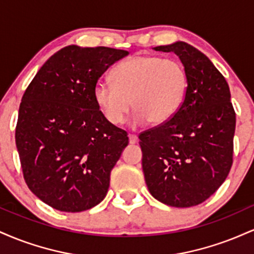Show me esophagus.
I'll return each instance as SVG.
<instances>
[{
    "label": "esophagus",
    "mask_w": 254,
    "mask_h": 254,
    "mask_svg": "<svg viewBox=\"0 0 254 254\" xmlns=\"http://www.w3.org/2000/svg\"><path fill=\"white\" fill-rule=\"evenodd\" d=\"M137 136L135 135V133H130L129 135V142H130V144H135L136 142H137Z\"/></svg>",
    "instance_id": "1"
}]
</instances>
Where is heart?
<instances>
[{
  "mask_svg": "<svg viewBox=\"0 0 254 254\" xmlns=\"http://www.w3.org/2000/svg\"><path fill=\"white\" fill-rule=\"evenodd\" d=\"M113 82L99 81L93 89L95 104L113 125L125 121L131 105L136 107L133 125L168 122L182 106L188 74L179 61L136 55L113 69Z\"/></svg>",
  "mask_w": 254,
  "mask_h": 254,
  "instance_id": "heart-1",
  "label": "heart"
}]
</instances>
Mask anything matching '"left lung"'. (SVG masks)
Returning <instances> with one entry per match:
<instances>
[{"label":"left lung","mask_w":254,"mask_h":254,"mask_svg":"<svg viewBox=\"0 0 254 254\" xmlns=\"http://www.w3.org/2000/svg\"><path fill=\"white\" fill-rule=\"evenodd\" d=\"M154 49L179 56L188 88L170 121L139 133L142 168L151 196L189 208L208 199L228 176L235 111L226 78L205 55L184 42Z\"/></svg>","instance_id":"1"}]
</instances>
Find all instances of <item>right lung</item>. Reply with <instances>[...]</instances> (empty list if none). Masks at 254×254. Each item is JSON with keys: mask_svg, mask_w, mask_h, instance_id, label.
<instances>
[{"mask_svg": "<svg viewBox=\"0 0 254 254\" xmlns=\"http://www.w3.org/2000/svg\"><path fill=\"white\" fill-rule=\"evenodd\" d=\"M127 55L105 46H65L25 90L15 129L22 174L28 189L56 210H88L106 196L129 137L104 117L93 89Z\"/></svg>", "mask_w": 254, "mask_h": 254, "instance_id": "obj_1", "label": "right lung"}]
</instances>
